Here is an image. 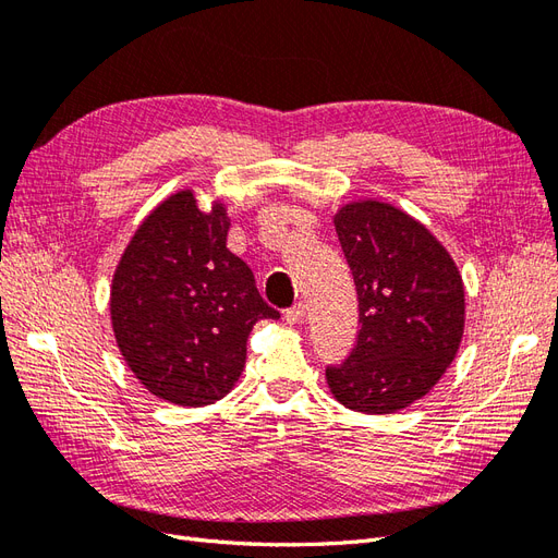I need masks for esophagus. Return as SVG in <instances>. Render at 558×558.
Wrapping results in <instances>:
<instances>
[{
  "label": "esophagus",
  "mask_w": 558,
  "mask_h": 558,
  "mask_svg": "<svg viewBox=\"0 0 558 558\" xmlns=\"http://www.w3.org/2000/svg\"><path fill=\"white\" fill-rule=\"evenodd\" d=\"M305 316H307L305 302H295L291 310H286V320H289V324H302V320H305Z\"/></svg>",
  "instance_id": "obj_1"
}]
</instances>
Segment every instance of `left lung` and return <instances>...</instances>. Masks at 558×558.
<instances>
[{
    "instance_id": "1",
    "label": "left lung",
    "mask_w": 558,
    "mask_h": 558,
    "mask_svg": "<svg viewBox=\"0 0 558 558\" xmlns=\"http://www.w3.org/2000/svg\"><path fill=\"white\" fill-rule=\"evenodd\" d=\"M337 240L359 293V337L328 365L330 393L363 414H391L440 381L459 351L465 293L459 267L426 226L386 202L335 214Z\"/></svg>"
}]
</instances>
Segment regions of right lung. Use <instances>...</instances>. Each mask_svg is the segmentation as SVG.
Returning a JSON list of instances; mask_svg holds the SVG:
<instances>
[{"instance_id": "add662e5", "label": "right lung", "mask_w": 558, "mask_h": 558, "mask_svg": "<svg viewBox=\"0 0 558 558\" xmlns=\"http://www.w3.org/2000/svg\"><path fill=\"white\" fill-rule=\"evenodd\" d=\"M228 230L221 202L199 211L179 191L144 218L113 275L118 349L150 393L183 408L221 400L242 375L251 328L279 318L228 251Z\"/></svg>"}]
</instances>
